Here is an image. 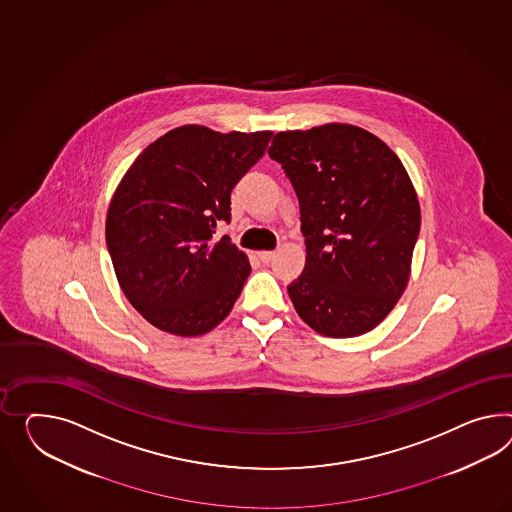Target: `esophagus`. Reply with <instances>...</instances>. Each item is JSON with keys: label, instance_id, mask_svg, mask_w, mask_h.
Masks as SVG:
<instances>
[{"label": "esophagus", "instance_id": "esophagus-1", "mask_svg": "<svg viewBox=\"0 0 512 512\" xmlns=\"http://www.w3.org/2000/svg\"><path fill=\"white\" fill-rule=\"evenodd\" d=\"M256 256L260 258V262L271 263L275 258V252L273 250H262V252H256Z\"/></svg>", "mask_w": 512, "mask_h": 512}]
</instances>
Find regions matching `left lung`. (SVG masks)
<instances>
[{
	"label": "left lung",
	"mask_w": 512,
	"mask_h": 512,
	"mask_svg": "<svg viewBox=\"0 0 512 512\" xmlns=\"http://www.w3.org/2000/svg\"><path fill=\"white\" fill-rule=\"evenodd\" d=\"M301 206L306 265L288 286L297 314L328 338L377 327L407 288L420 202L401 159L349 124L276 133L269 148Z\"/></svg>",
	"instance_id": "left-lung-1"
}]
</instances>
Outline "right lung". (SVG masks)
Returning <instances> with one entry per match:
<instances>
[{
  "instance_id": "obj_1",
  "label": "right lung",
  "mask_w": 512,
  "mask_h": 512,
  "mask_svg": "<svg viewBox=\"0 0 512 512\" xmlns=\"http://www.w3.org/2000/svg\"><path fill=\"white\" fill-rule=\"evenodd\" d=\"M273 132L182 126L146 146L111 200L105 241L118 284L148 323L200 336L232 312L250 275L230 237V193Z\"/></svg>"
}]
</instances>
